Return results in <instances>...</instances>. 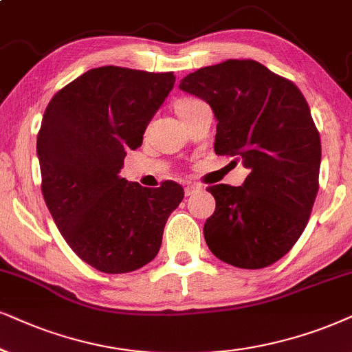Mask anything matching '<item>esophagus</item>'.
I'll use <instances>...</instances> for the list:
<instances>
[{
	"label": "esophagus",
	"mask_w": 352,
	"mask_h": 352,
	"mask_svg": "<svg viewBox=\"0 0 352 352\" xmlns=\"http://www.w3.org/2000/svg\"><path fill=\"white\" fill-rule=\"evenodd\" d=\"M198 190H201V186H199V185H186L185 186V195H186V197H190V195H193V193H197V191Z\"/></svg>",
	"instance_id": "obj_1"
}]
</instances>
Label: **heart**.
<instances>
[{
    "label": "heart",
    "instance_id": "obj_1",
    "mask_svg": "<svg viewBox=\"0 0 352 352\" xmlns=\"http://www.w3.org/2000/svg\"><path fill=\"white\" fill-rule=\"evenodd\" d=\"M197 99H182V100H179L177 102V105H175V110H177V113H180L182 110H185V109H188V107H191L193 104H197Z\"/></svg>",
    "mask_w": 352,
    "mask_h": 352
}]
</instances>
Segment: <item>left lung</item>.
<instances>
[{
	"instance_id": "obj_1",
	"label": "left lung",
	"mask_w": 352,
	"mask_h": 352,
	"mask_svg": "<svg viewBox=\"0 0 352 352\" xmlns=\"http://www.w3.org/2000/svg\"><path fill=\"white\" fill-rule=\"evenodd\" d=\"M179 87L214 112L216 154L250 170L242 186H208L216 199L203 229L209 250L237 268L273 265L304 232L318 193L322 144L305 97L253 60L206 66Z\"/></svg>"
}]
</instances>
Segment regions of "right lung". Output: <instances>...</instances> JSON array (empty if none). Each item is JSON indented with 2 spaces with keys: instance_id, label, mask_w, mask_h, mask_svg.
<instances>
[{
  "instance_id": "add662e5",
  "label": "right lung",
  "mask_w": 352,
  "mask_h": 352,
  "mask_svg": "<svg viewBox=\"0 0 352 352\" xmlns=\"http://www.w3.org/2000/svg\"><path fill=\"white\" fill-rule=\"evenodd\" d=\"M173 73L100 66L56 92L37 136L42 193L73 252L102 273L143 268L184 188H146L118 175L172 91Z\"/></svg>"
}]
</instances>
